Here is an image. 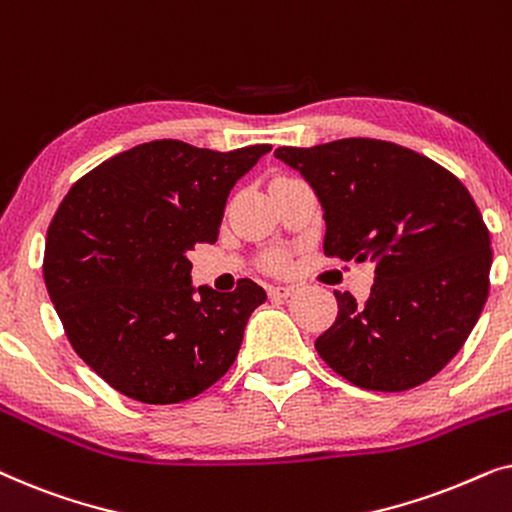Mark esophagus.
Returning <instances> with one entry per match:
<instances>
[{
    "label": "esophagus",
    "instance_id": "esophagus-1",
    "mask_svg": "<svg viewBox=\"0 0 512 512\" xmlns=\"http://www.w3.org/2000/svg\"><path fill=\"white\" fill-rule=\"evenodd\" d=\"M293 293V286H270L268 296L270 298H289Z\"/></svg>",
    "mask_w": 512,
    "mask_h": 512
}]
</instances>
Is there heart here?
<instances>
[{"label":"heart","instance_id":"1","mask_svg":"<svg viewBox=\"0 0 512 512\" xmlns=\"http://www.w3.org/2000/svg\"><path fill=\"white\" fill-rule=\"evenodd\" d=\"M284 256H279V254H275V256H270V261H268V268L270 270H282L284 268Z\"/></svg>","mask_w":512,"mask_h":512}]
</instances>
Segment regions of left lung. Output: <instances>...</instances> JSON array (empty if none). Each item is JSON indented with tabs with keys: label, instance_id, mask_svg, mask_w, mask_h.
<instances>
[{
	"label": "left lung",
	"instance_id": "1",
	"mask_svg": "<svg viewBox=\"0 0 512 512\" xmlns=\"http://www.w3.org/2000/svg\"><path fill=\"white\" fill-rule=\"evenodd\" d=\"M279 160L324 209V254L375 265L366 303L333 291L335 324L314 342L340 377L370 391L419 387L454 359L489 293V230L466 186L431 158L349 137Z\"/></svg>",
	"mask_w": 512,
	"mask_h": 512
}]
</instances>
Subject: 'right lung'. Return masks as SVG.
<instances>
[{
  "instance_id": "obj_1",
  "label": "right lung",
  "mask_w": 512,
  "mask_h": 512,
  "mask_svg": "<svg viewBox=\"0 0 512 512\" xmlns=\"http://www.w3.org/2000/svg\"><path fill=\"white\" fill-rule=\"evenodd\" d=\"M270 144L228 153L156 139L69 188L46 235L44 282L74 352L123 396L181 403L219 382L265 291L191 284L188 251L214 244L230 188Z\"/></svg>"
}]
</instances>
